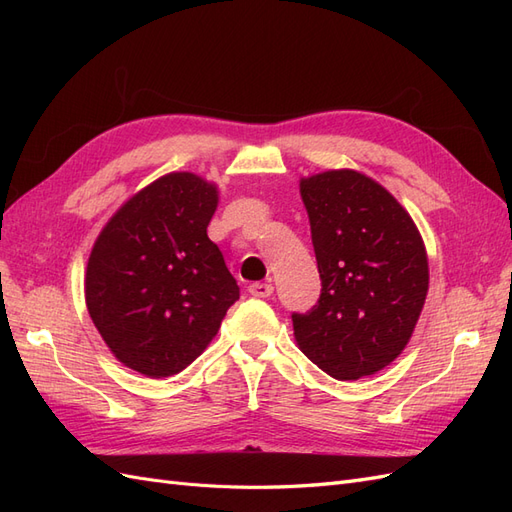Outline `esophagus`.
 <instances>
[{"instance_id":"1","label":"esophagus","mask_w":512,"mask_h":512,"mask_svg":"<svg viewBox=\"0 0 512 512\" xmlns=\"http://www.w3.org/2000/svg\"><path fill=\"white\" fill-rule=\"evenodd\" d=\"M247 290H250L252 297L267 299V297H271V294H273V284H271V282H256V284H252Z\"/></svg>"}]
</instances>
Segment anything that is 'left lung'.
Masks as SVG:
<instances>
[{
  "label": "left lung",
  "instance_id": "obj_1",
  "mask_svg": "<svg viewBox=\"0 0 512 512\" xmlns=\"http://www.w3.org/2000/svg\"><path fill=\"white\" fill-rule=\"evenodd\" d=\"M322 290L292 314L294 339L335 380H359L393 363L410 342L429 290L421 232L397 198L356 170L299 183Z\"/></svg>",
  "mask_w": 512,
  "mask_h": 512
}]
</instances>
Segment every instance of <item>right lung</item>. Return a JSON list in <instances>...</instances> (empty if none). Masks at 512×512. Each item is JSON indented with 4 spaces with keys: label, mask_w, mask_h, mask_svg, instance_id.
<instances>
[{
    "label": "right lung",
    "mask_w": 512,
    "mask_h": 512,
    "mask_svg": "<svg viewBox=\"0 0 512 512\" xmlns=\"http://www.w3.org/2000/svg\"><path fill=\"white\" fill-rule=\"evenodd\" d=\"M215 209V183L168 173L126 200L94 243L89 316L117 361L138 374H179L239 299L220 247L207 237Z\"/></svg>",
    "instance_id": "1"
}]
</instances>
